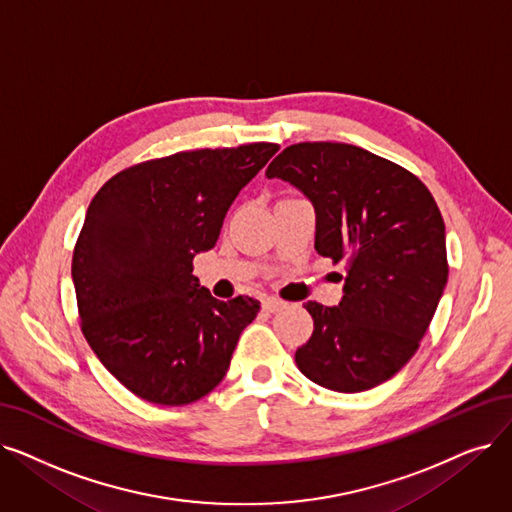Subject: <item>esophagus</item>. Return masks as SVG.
Masks as SVG:
<instances>
[{
	"label": "esophagus",
	"instance_id": "esophagus-1",
	"mask_svg": "<svg viewBox=\"0 0 512 512\" xmlns=\"http://www.w3.org/2000/svg\"><path fill=\"white\" fill-rule=\"evenodd\" d=\"M261 305H263L265 311H270V314H274V311H280V309L286 307V303L282 299H276V297H263Z\"/></svg>",
	"mask_w": 512,
	"mask_h": 512
}]
</instances>
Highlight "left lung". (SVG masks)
I'll return each instance as SVG.
<instances>
[{
	"mask_svg": "<svg viewBox=\"0 0 512 512\" xmlns=\"http://www.w3.org/2000/svg\"><path fill=\"white\" fill-rule=\"evenodd\" d=\"M268 177L316 209V251L343 263L337 307L307 301L314 332L295 353L320 387L358 393L385 383L416 353L448 282L446 226L414 173L351 144L284 148Z\"/></svg>",
	"mask_w": 512,
	"mask_h": 512,
	"instance_id": "left-lung-1",
	"label": "left lung"
}]
</instances>
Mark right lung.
<instances>
[{
    "mask_svg": "<svg viewBox=\"0 0 512 512\" xmlns=\"http://www.w3.org/2000/svg\"><path fill=\"white\" fill-rule=\"evenodd\" d=\"M278 144L201 148L131 165L98 190L73 251L83 337L150 404L186 406L224 379L259 301H219L192 274L238 192Z\"/></svg>",
    "mask_w": 512,
    "mask_h": 512,
    "instance_id": "right-lung-1",
    "label": "right lung"
}]
</instances>
